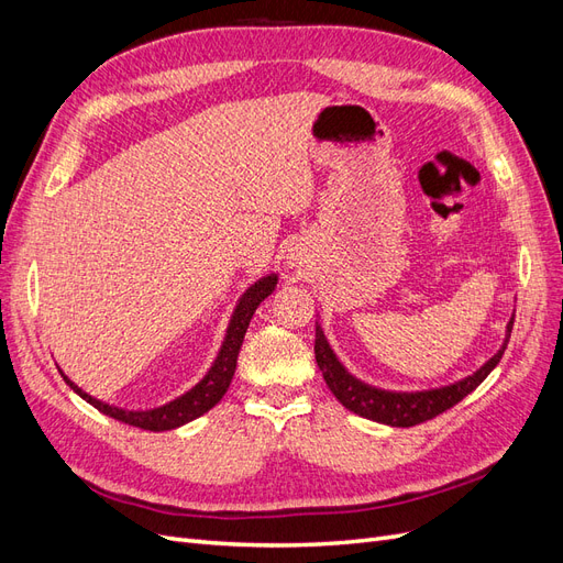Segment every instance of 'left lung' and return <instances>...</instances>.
<instances>
[{"instance_id":"8db88e82","label":"left lung","mask_w":563,"mask_h":563,"mask_svg":"<svg viewBox=\"0 0 563 563\" xmlns=\"http://www.w3.org/2000/svg\"><path fill=\"white\" fill-rule=\"evenodd\" d=\"M512 327H515V314L507 321V331H505L500 350L493 354L482 368H476L472 376L444 387H432V389H420V391H391V389L373 387L368 383H362L360 378H354L352 373L338 362V356L331 350L327 335H323L319 321H317V333H314V356H317V366L321 371L323 380H327L333 397L343 404L347 411L368 420L389 424V428H413V424L432 420L439 413L449 411L451 406H455L460 399H465L470 391H474L486 380L488 373L503 360Z\"/></svg>"}]
</instances>
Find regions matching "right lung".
I'll list each match as a JSON object with an SVG mask.
<instances>
[{
    "label": "right lung",
    "mask_w": 563,
    "mask_h": 563,
    "mask_svg": "<svg viewBox=\"0 0 563 563\" xmlns=\"http://www.w3.org/2000/svg\"><path fill=\"white\" fill-rule=\"evenodd\" d=\"M277 279H279L277 275H265L263 279H258L246 288L244 296L240 298V302H236V308L230 317L223 345H220L218 356L213 360L211 368L207 371V376H203L192 389H187L185 395L176 397L174 401H168V404L157 406V408H147V411H126V408H117V406H110L106 401L93 399L91 395H87V391L79 389L70 378L63 376V371H60V376L65 378L67 385H70L77 391V395L84 401H89L93 408H98L100 413H106V416H110L119 422H126V424H133V428L150 430V432L176 430V428H180V424L190 422V420L203 416L207 411H211V408L220 399H223V395L232 383L234 368H236V356H240L251 317H253L255 308H258V305L272 291H275Z\"/></svg>",
    "instance_id": "add662e5"
}]
</instances>
